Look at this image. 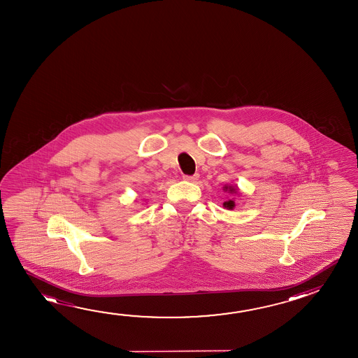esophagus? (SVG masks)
<instances>
[{
    "instance_id": "34e87169",
    "label": "esophagus",
    "mask_w": 358,
    "mask_h": 358,
    "mask_svg": "<svg viewBox=\"0 0 358 358\" xmlns=\"http://www.w3.org/2000/svg\"><path fill=\"white\" fill-rule=\"evenodd\" d=\"M183 180H186L188 182H194L196 180H199V175H192V176H183Z\"/></svg>"
}]
</instances>
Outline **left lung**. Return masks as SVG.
Returning <instances> with one entry per match:
<instances>
[{
  "instance_id": "8db88e82",
  "label": "left lung",
  "mask_w": 358,
  "mask_h": 358,
  "mask_svg": "<svg viewBox=\"0 0 358 358\" xmlns=\"http://www.w3.org/2000/svg\"><path fill=\"white\" fill-rule=\"evenodd\" d=\"M226 189H229V192L231 194H237V189L235 187H232V186H227V187H224ZM223 206L226 207V208H229V210H232L234 207H235V202L232 201V199H229V201H226V202H223Z\"/></svg>"
}]
</instances>
